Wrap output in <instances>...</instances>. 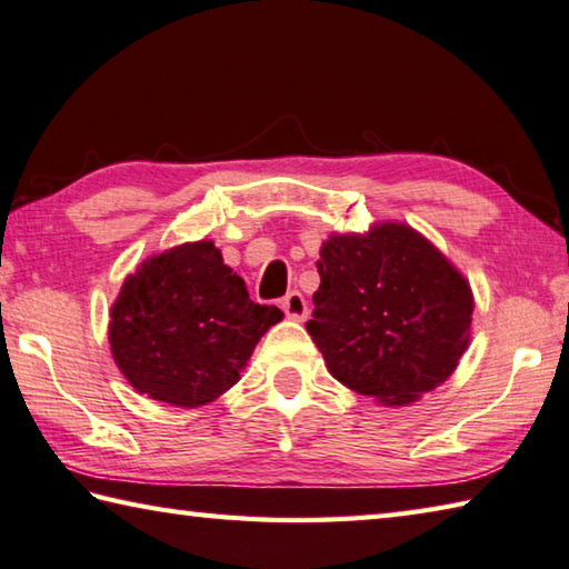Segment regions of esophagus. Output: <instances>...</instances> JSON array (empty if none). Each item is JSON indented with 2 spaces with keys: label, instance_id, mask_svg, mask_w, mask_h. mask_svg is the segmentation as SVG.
I'll list each match as a JSON object with an SVG mask.
<instances>
[{
  "label": "esophagus",
  "instance_id": "obj_1",
  "mask_svg": "<svg viewBox=\"0 0 569 569\" xmlns=\"http://www.w3.org/2000/svg\"><path fill=\"white\" fill-rule=\"evenodd\" d=\"M281 308H283V313L288 318H293V320H306L308 318V303H306V298L300 296L298 291H291L288 296H283L281 298Z\"/></svg>",
  "mask_w": 569,
  "mask_h": 569
}]
</instances>
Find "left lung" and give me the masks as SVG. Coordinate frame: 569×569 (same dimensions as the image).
Masks as SVG:
<instances>
[{
  "label": "left lung",
  "instance_id": "1",
  "mask_svg": "<svg viewBox=\"0 0 569 569\" xmlns=\"http://www.w3.org/2000/svg\"><path fill=\"white\" fill-rule=\"evenodd\" d=\"M310 338L330 375L385 405H409L449 380L469 345L463 276L405 224L336 233L320 249Z\"/></svg>",
  "mask_w": 569,
  "mask_h": 569
}]
</instances>
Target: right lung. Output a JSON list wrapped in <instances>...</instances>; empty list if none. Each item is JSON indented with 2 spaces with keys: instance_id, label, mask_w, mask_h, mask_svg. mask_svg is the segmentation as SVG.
Segmentation results:
<instances>
[{
  "instance_id": "obj_1",
  "label": "right lung",
  "mask_w": 569,
  "mask_h": 569,
  "mask_svg": "<svg viewBox=\"0 0 569 569\" xmlns=\"http://www.w3.org/2000/svg\"><path fill=\"white\" fill-rule=\"evenodd\" d=\"M283 318L253 303L211 241L182 243L128 276L110 310V350L138 392L199 407L239 380L256 342Z\"/></svg>"
}]
</instances>
